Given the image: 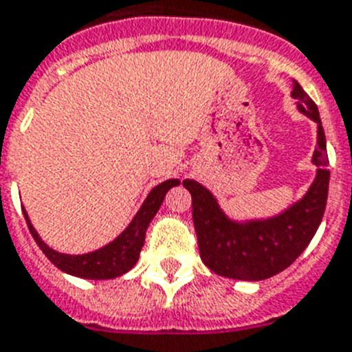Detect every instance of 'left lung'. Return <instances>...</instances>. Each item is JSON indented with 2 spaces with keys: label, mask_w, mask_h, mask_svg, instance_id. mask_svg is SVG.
<instances>
[{
  "label": "left lung",
  "mask_w": 352,
  "mask_h": 352,
  "mask_svg": "<svg viewBox=\"0 0 352 352\" xmlns=\"http://www.w3.org/2000/svg\"><path fill=\"white\" fill-rule=\"evenodd\" d=\"M292 98L297 100L299 112L317 123V148L311 157L317 173L302 199L276 217L238 221L227 217L217 197L200 182H182L191 193L200 258L218 276L238 281H263L276 276L299 258L320 226L329 190L326 135L317 105L297 80Z\"/></svg>",
  "instance_id": "8db88e82"
}]
</instances>
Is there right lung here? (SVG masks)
<instances>
[{
  "label": "right lung",
  "instance_id": "obj_1",
  "mask_svg": "<svg viewBox=\"0 0 352 352\" xmlns=\"http://www.w3.org/2000/svg\"><path fill=\"white\" fill-rule=\"evenodd\" d=\"M179 184H181L179 179H168V181L152 188L140 211L135 212L131 223L125 227V231L118 234L107 245L87 254H64L52 249L50 245L44 243L39 232L35 231L25 208H23V214H25V220L28 223L32 236H34L35 243L39 245L44 256L58 270L66 272L69 276L82 277V279H114V277L123 276L131 268H134V265L140 259V252L144 245V234H146L150 221L157 214L168 191L173 186Z\"/></svg>",
  "mask_w": 352,
  "mask_h": 352
}]
</instances>
